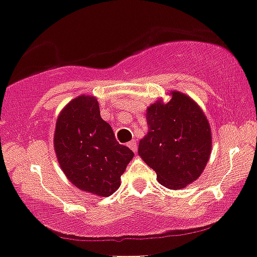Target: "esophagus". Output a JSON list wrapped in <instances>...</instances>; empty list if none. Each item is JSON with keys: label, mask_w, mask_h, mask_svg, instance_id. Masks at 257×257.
Returning <instances> with one entry per match:
<instances>
[{"label": "esophagus", "mask_w": 257, "mask_h": 257, "mask_svg": "<svg viewBox=\"0 0 257 257\" xmlns=\"http://www.w3.org/2000/svg\"><path fill=\"white\" fill-rule=\"evenodd\" d=\"M128 147L131 148V149L133 150L134 153H137V149H138V147H137V142H136V141H132V142H129V143H128Z\"/></svg>", "instance_id": "esophagus-1"}]
</instances>
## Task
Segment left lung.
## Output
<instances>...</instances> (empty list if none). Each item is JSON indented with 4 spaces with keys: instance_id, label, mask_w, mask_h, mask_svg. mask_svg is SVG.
<instances>
[{
    "instance_id": "8db88e82",
    "label": "left lung",
    "mask_w": 257,
    "mask_h": 257,
    "mask_svg": "<svg viewBox=\"0 0 257 257\" xmlns=\"http://www.w3.org/2000/svg\"><path fill=\"white\" fill-rule=\"evenodd\" d=\"M147 136L138 154L165 188L179 190L201 175L211 153V129L198 103L178 90L147 108Z\"/></svg>"
}]
</instances>
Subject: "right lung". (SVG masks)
<instances>
[{
  "mask_svg": "<svg viewBox=\"0 0 257 257\" xmlns=\"http://www.w3.org/2000/svg\"><path fill=\"white\" fill-rule=\"evenodd\" d=\"M53 144L68 180L98 196L112 195L120 186L121 174L134 157L128 147L116 142L93 95H78L62 109Z\"/></svg>",
  "mask_w": 257,
  "mask_h": 257,
  "instance_id": "1",
  "label": "right lung"
}]
</instances>
